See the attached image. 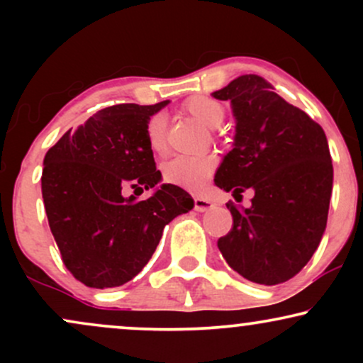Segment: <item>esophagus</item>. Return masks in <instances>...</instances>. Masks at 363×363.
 Returning <instances> with one entry per match:
<instances>
[{
  "label": "esophagus",
  "instance_id": "34e87169",
  "mask_svg": "<svg viewBox=\"0 0 363 363\" xmlns=\"http://www.w3.org/2000/svg\"><path fill=\"white\" fill-rule=\"evenodd\" d=\"M213 206H215V203L210 201V199L194 198V210L199 211V213H203V211L211 210V208H213Z\"/></svg>",
  "mask_w": 363,
  "mask_h": 363
}]
</instances>
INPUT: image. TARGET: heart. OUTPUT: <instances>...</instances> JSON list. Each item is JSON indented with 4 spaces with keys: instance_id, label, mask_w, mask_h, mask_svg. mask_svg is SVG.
<instances>
[{
    "instance_id": "obj_1",
    "label": "heart",
    "mask_w": 363,
    "mask_h": 363,
    "mask_svg": "<svg viewBox=\"0 0 363 363\" xmlns=\"http://www.w3.org/2000/svg\"><path fill=\"white\" fill-rule=\"evenodd\" d=\"M184 112L205 128L215 129L223 123L225 107L222 102L206 95H194L184 102ZM147 143L157 155L167 152V121L162 114H155L147 124ZM216 158L211 155L176 157L164 165V181L182 187L191 193L203 191L213 176Z\"/></svg>"
}]
</instances>
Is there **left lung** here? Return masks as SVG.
<instances>
[{
	"instance_id": "8db88e82",
	"label": "left lung",
	"mask_w": 363,
	"mask_h": 363,
	"mask_svg": "<svg viewBox=\"0 0 363 363\" xmlns=\"http://www.w3.org/2000/svg\"><path fill=\"white\" fill-rule=\"evenodd\" d=\"M211 95L230 102L235 118L234 148L215 184L234 196L254 191L249 208L227 203L234 225L218 249L245 280L278 285L309 262L326 228L333 191L326 135L257 74H242Z\"/></svg>"
}]
</instances>
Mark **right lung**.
<instances>
[{
    "mask_svg": "<svg viewBox=\"0 0 363 363\" xmlns=\"http://www.w3.org/2000/svg\"><path fill=\"white\" fill-rule=\"evenodd\" d=\"M155 106L119 104L69 129L44 157L43 198L62 262L91 289L121 286L155 252L162 232L194 201L162 184L145 202L135 196L162 181L147 143ZM129 190L135 194L128 196Z\"/></svg>",
    "mask_w": 363,
    "mask_h": 363,
    "instance_id": "add662e5",
    "label": "right lung"
}]
</instances>
